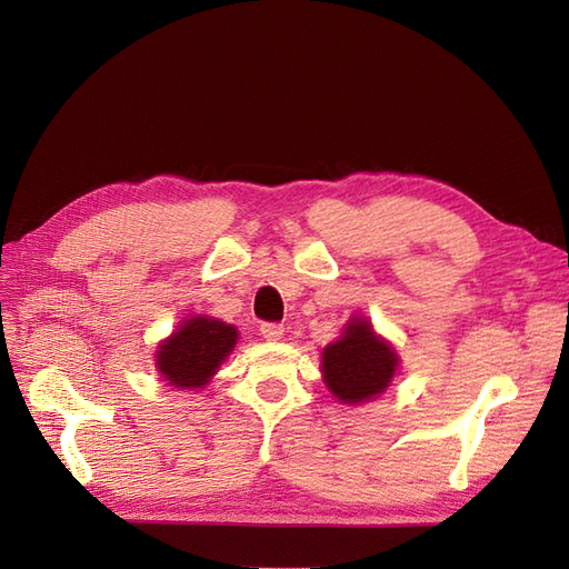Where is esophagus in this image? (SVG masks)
Here are the masks:
<instances>
[{"label":"esophagus","mask_w":569,"mask_h":569,"mask_svg":"<svg viewBox=\"0 0 569 569\" xmlns=\"http://www.w3.org/2000/svg\"><path fill=\"white\" fill-rule=\"evenodd\" d=\"M261 335H263V339H268V341H278V339H282V335H284V327L278 325V322H263V325H261Z\"/></svg>","instance_id":"esophagus-1"}]
</instances>
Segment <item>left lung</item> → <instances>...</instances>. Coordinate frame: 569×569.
<instances>
[{"label": "left lung", "instance_id": "8db88e82", "mask_svg": "<svg viewBox=\"0 0 569 569\" xmlns=\"http://www.w3.org/2000/svg\"><path fill=\"white\" fill-rule=\"evenodd\" d=\"M396 368L399 356L366 318H351L343 335L322 349V380L341 403L353 406L380 396Z\"/></svg>", "mask_w": 569, "mask_h": 569}]
</instances>
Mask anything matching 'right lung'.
Wrapping results in <instances>:
<instances>
[{
  "mask_svg": "<svg viewBox=\"0 0 569 569\" xmlns=\"http://www.w3.org/2000/svg\"><path fill=\"white\" fill-rule=\"evenodd\" d=\"M239 335L237 327L222 320L197 316L178 325V332L159 343L157 368L163 382L178 389H201L211 382Z\"/></svg>",
  "mask_w": 569,
  "mask_h": 569,
  "instance_id": "obj_1",
  "label": "right lung"
}]
</instances>
